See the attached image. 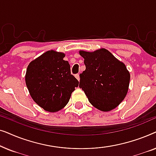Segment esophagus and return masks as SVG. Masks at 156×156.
I'll return each instance as SVG.
<instances>
[{
    "label": "esophagus",
    "instance_id": "obj_1",
    "mask_svg": "<svg viewBox=\"0 0 156 156\" xmlns=\"http://www.w3.org/2000/svg\"><path fill=\"white\" fill-rule=\"evenodd\" d=\"M75 77L77 79V80L78 81H80V74H75Z\"/></svg>",
    "mask_w": 156,
    "mask_h": 156
}]
</instances>
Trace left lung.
<instances>
[{
	"label": "left lung",
	"mask_w": 156,
	"mask_h": 156,
	"mask_svg": "<svg viewBox=\"0 0 156 156\" xmlns=\"http://www.w3.org/2000/svg\"><path fill=\"white\" fill-rule=\"evenodd\" d=\"M86 69L80 74V87L89 101L102 112H109L124 99L129 90L130 73L123 62L104 48L80 51Z\"/></svg>",
	"instance_id": "1"
}]
</instances>
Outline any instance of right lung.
Wrapping results in <instances>:
<instances>
[{
	"label": "right lung",
	"instance_id": "obj_1",
	"mask_svg": "<svg viewBox=\"0 0 156 156\" xmlns=\"http://www.w3.org/2000/svg\"><path fill=\"white\" fill-rule=\"evenodd\" d=\"M65 55L49 50L27 66L25 83L34 101L44 110L56 112L67 105L79 82L71 74Z\"/></svg>",
	"mask_w": 156,
	"mask_h": 156
}]
</instances>
